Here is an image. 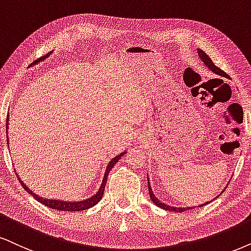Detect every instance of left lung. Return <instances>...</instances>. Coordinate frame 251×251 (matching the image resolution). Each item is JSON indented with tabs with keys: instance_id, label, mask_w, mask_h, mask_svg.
Listing matches in <instances>:
<instances>
[{
	"instance_id": "obj_1",
	"label": "left lung",
	"mask_w": 251,
	"mask_h": 251,
	"mask_svg": "<svg viewBox=\"0 0 251 251\" xmlns=\"http://www.w3.org/2000/svg\"><path fill=\"white\" fill-rule=\"evenodd\" d=\"M197 53H198L199 59L201 60L202 63H204V65H205L206 67H207L208 69H210V71L213 72L214 74H217V75H219V76H223V77H227V78H229V76H228V75L226 74V73H225L224 71H221L220 68H218L217 66L214 65L213 61H212L210 56H208L207 54H206V53L204 52V50H199V49H198V50H197ZM147 182H148V191H149V197H151V201H153L154 204L156 205V206H158V207L163 208V210H166V211H170V212H184V211L192 210V208L195 207V206H193V207H191V206H186V207H176V206H170V205L164 204V202L161 201L160 199H158L157 197L154 195L153 190H151V183H149V177H148V175H147ZM223 192H224V190H223ZM223 192H221V193H223ZM221 193H220V195H221ZM220 195H219V196H220ZM219 196H218V197H219ZM214 199H215V198H214ZM210 201L205 202V204H201V205H198V206H197V207H201V206H205L206 204H208V202H210Z\"/></svg>"
}]
</instances>
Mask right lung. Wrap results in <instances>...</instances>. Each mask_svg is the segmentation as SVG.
I'll return each instance as SVG.
<instances>
[{
    "mask_svg": "<svg viewBox=\"0 0 251 251\" xmlns=\"http://www.w3.org/2000/svg\"><path fill=\"white\" fill-rule=\"evenodd\" d=\"M50 54H53V50H52V52H50L47 55L44 56V58H40L39 60H37V61H34V62L31 63V66H36V65H38V63H39V62H43L44 60L49 58V56H50ZM8 116H9V115H8ZM8 124H9V117L7 118V138H8V128H9ZM8 144H9V140H8ZM126 153H127V151H124L123 153H120V154L117 155V156L113 157L112 160H111L110 162L107 163L106 169H105V173H104V176H103L102 183H100V189L97 190L96 193H95L94 196L89 197V198H85V199H83V201H61V199H55V198H44V197L38 196L37 193H34V192L32 191V190L27 188L26 184H25V183L23 182V180H21L20 176H18V174H17V171H16V175H17V178L20 179L22 186H23V188H24L25 190H26V191H27L28 193H30L31 196H33V198H36L38 201L41 202V204H43V205L47 206V207L53 208V210H56V211H65V212H78V211H84V210H88V208L93 207V206L96 205L97 202L100 201V199H102L103 193H104V189H105V184H106V180H107V176H109L110 170L112 169L113 167H115V164H116L117 162H118L120 158H122V156H124V155H125Z\"/></svg>",
    "mask_w": 251,
    "mask_h": 251,
    "instance_id": "1",
    "label": "right lung"
}]
</instances>
